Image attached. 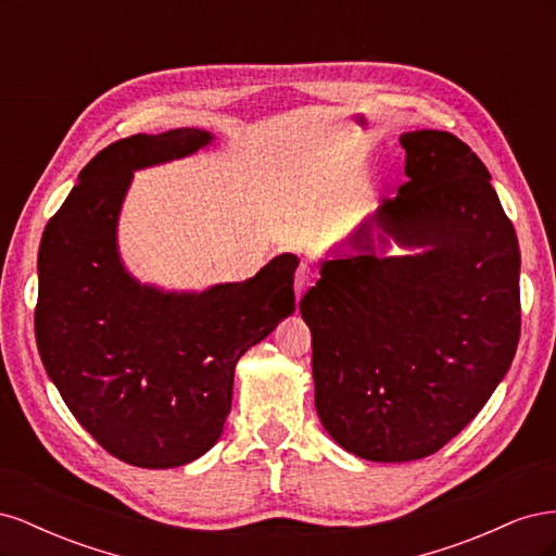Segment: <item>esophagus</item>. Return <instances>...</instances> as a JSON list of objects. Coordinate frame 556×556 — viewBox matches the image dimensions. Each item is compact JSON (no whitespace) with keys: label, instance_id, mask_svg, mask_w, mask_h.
Wrapping results in <instances>:
<instances>
[{"label":"esophagus","instance_id":"obj_1","mask_svg":"<svg viewBox=\"0 0 556 556\" xmlns=\"http://www.w3.org/2000/svg\"><path fill=\"white\" fill-rule=\"evenodd\" d=\"M315 282V271L308 264H301L296 268V280H294V292H296V301L304 296V292Z\"/></svg>","mask_w":556,"mask_h":556}]
</instances>
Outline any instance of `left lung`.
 Returning <instances> with one entry per match:
<instances>
[{"label": "left lung", "mask_w": 556, "mask_h": 556, "mask_svg": "<svg viewBox=\"0 0 556 556\" xmlns=\"http://www.w3.org/2000/svg\"><path fill=\"white\" fill-rule=\"evenodd\" d=\"M406 176L301 299L315 408L368 462L439 452L494 394L519 341V245L480 157L450 131L399 137ZM392 238L415 256L375 252Z\"/></svg>", "instance_id": "obj_1"}]
</instances>
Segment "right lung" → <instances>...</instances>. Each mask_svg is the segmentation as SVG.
I'll use <instances>...</instances> for the list:
<instances>
[{"label": "right lung", "instance_id": "right-lung-1", "mask_svg": "<svg viewBox=\"0 0 556 556\" xmlns=\"http://www.w3.org/2000/svg\"><path fill=\"white\" fill-rule=\"evenodd\" d=\"M211 141L182 127L111 143L41 237L35 331L46 374L80 427L131 466L174 468L208 452L231 410L237 362L294 313L290 252L204 292L141 285L121 260L117 215L134 172Z\"/></svg>", "mask_w": 556, "mask_h": 556}]
</instances>
